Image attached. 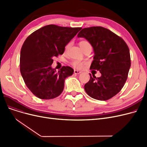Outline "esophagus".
I'll use <instances>...</instances> for the list:
<instances>
[{"label":"esophagus","instance_id":"1","mask_svg":"<svg viewBox=\"0 0 147 147\" xmlns=\"http://www.w3.org/2000/svg\"><path fill=\"white\" fill-rule=\"evenodd\" d=\"M82 72L79 71V70H76V69H74V73L76 74H80Z\"/></svg>","mask_w":147,"mask_h":147}]
</instances>
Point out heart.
<instances>
[{"label":"heart","mask_w":147,"mask_h":147,"mask_svg":"<svg viewBox=\"0 0 147 147\" xmlns=\"http://www.w3.org/2000/svg\"><path fill=\"white\" fill-rule=\"evenodd\" d=\"M89 43L87 41H85V40H83V41H81L79 43V45L80 46V48L83 49V48L86 45H89ZM69 46H70V43H68L66 46H65V51H67L68 48H69ZM72 65L75 67V68H82L84 65H85L86 64V63H85V62H83V61H78V60H75L74 61L73 63H71Z\"/></svg>","instance_id":"1"}]
</instances>
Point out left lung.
I'll list each match as a JSON object with an SVG mask.
<instances>
[{
	"label": "left lung",
	"instance_id": "left-lung-1",
	"mask_svg": "<svg viewBox=\"0 0 147 147\" xmlns=\"http://www.w3.org/2000/svg\"><path fill=\"white\" fill-rule=\"evenodd\" d=\"M90 43L95 55L90 69L100 71L101 76L90 75L84 90L91 98L105 101L121 90L130 67L129 49L123 38L102 27L83 28L78 34Z\"/></svg>",
	"mask_w": 147,
	"mask_h": 147
}]
</instances>
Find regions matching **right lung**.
Listing matches in <instances>:
<instances>
[{
	"instance_id": "1",
	"label": "right lung",
	"mask_w": 147,
	"mask_h": 147,
	"mask_svg": "<svg viewBox=\"0 0 147 147\" xmlns=\"http://www.w3.org/2000/svg\"><path fill=\"white\" fill-rule=\"evenodd\" d=\"M81 29L48 25L24 41L20 53V71L26 86L37 98L53 99L63 92L65 79L74 69L63 66L56 72L51 67L52 58L63 54L65 46Z\"/></svg>"
}]
</instances>
